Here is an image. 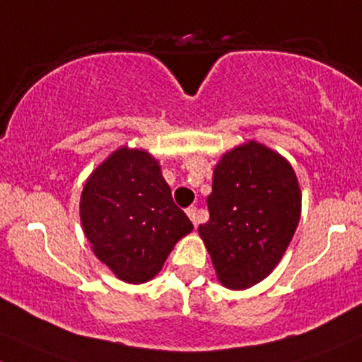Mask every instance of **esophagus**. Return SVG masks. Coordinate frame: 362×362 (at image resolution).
<instances>
[{"label": "esophagus", "mask_w": 362, "mask_h": 362, "mask_svg": "<svg viewBox=\"0 0 362 362\" xmlns=\"http://www.w3.org/2000/svg\"><path fill=\"white\" fill-rule=\"evenodd\" d=\"M185 213H187V216L190 218V221H192L194 226H197V223H199V214H197L196 206H190V208L185 209Z\"/></svg>", "instance_id": "1"}]
</instances>
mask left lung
<instances>
[{
  "mask_svg": "<svg viewBox=\"0 0 362 362\" xmlns=\"http://www.w3.org/2000/svg\"><path fill=\"white\" fill-rule=\"evenodd\" d=\"M199 235L218 280L232 291L256 285L280 263L300 218V189L291 163L256 141L221 156Z\"/></svg>",
  "mask_w": 362,
  "mask_h": 362,
  "instance_id": "obj_1",
  "label": "left lung"
}]
</instances>
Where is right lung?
<instances>
[{
  "label": "right lung",
  "mask_w": 362,
  "mask_h": 362,
  "mask_svg": "<svg viewBox=\"0 0 362 362\" xmlns=\"http://www.w3.org/2000/svg\"><path fill=\"white\" fill-rule=\"evenodd\" d=\"M81 221L101 263L127 284L160 273L173 245L194 228L172 199L148 151L120 148L87 178Z\"/></svg>",
  "instance_id": "1"
}]
</instances>
